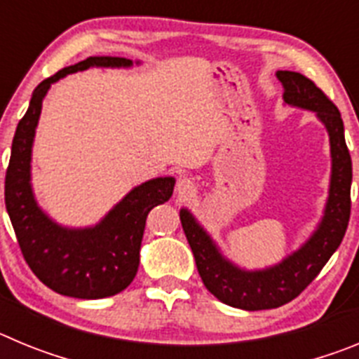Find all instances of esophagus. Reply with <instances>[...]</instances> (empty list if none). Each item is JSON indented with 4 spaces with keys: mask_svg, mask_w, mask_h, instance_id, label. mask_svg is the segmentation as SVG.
Listing matches in <instances>:
<instances>
[{
    "mask_svg": "<svg viewBox=\"0 0 359 359\" xmlns=\"http://www.w3.org/2000/svg\"><path fill=\"white\" fill-rule=\"evenodd\" d=\"M176 192L180 198H192L196 194V185L189 177H182L176 185Z\"/></svg>",
    "mask_w": 359,
    "mask_h": 359,
    "instance_id": "34e87169",
    "label": "esophagus"
}]
</instances>
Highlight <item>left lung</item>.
<instances>
[{
    "label": "left lung",
    "instance_id": "8db88e82",
    "mask_svg": "<svg viewBox=\"0 0 359 359\" xmlns=\"http://www.w3.org/2000/svg\"><path fill=\"white\" fill-rule=\"evenodd\" d=\"M275 75L284 88L282 97L286 106L313 111L329 135L331 177L327 201L313 233L282 261L266 268L248 269L224 255L189 208L180 210L183 231L194 253L203 284L223 304L244 311L280 307L302 293L338 250L351 217L353 161L345 144L340 111L302 73L278 69Z\"/></svg>",
    "mask_w": 359,
    "mask_h": 359
}]
</instances>
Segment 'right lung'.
<instances>
[{
	"instance_id": "1",
	"label": "right lung",
	"mask_w": 359,
	"mask_h": 359,
	"mask_svg": "<svg viewBox=\"0 0 359 359\" xmlns=\"http://www.w3.org/2000/svg\"><path fill=\"white\" fill-rule=\"evenodd\" d=\"M135 65H140L136 61ZM123 57H88L57 72L37 86L27 113L18 123L5 177V205L18 243L30 269L55 293L73 298H106L129 286L140 264L145 219L156 205L169 201L172 176L152 177L129 190L91 226H65L37 203L32 187V147L43 100L53 82L88 68H131Z\"/></svg>"
}]
</instances>
